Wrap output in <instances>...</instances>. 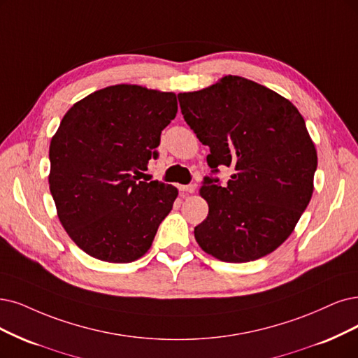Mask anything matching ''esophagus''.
Returning <instances> with one entry per match:
<instances>
[{"label": "esophagus", "mask_w": 358, "mask_h": 358, "mask_svg": "<svg viewBox=\"0 0 358 358\" xmlns=\"http://www.w3.org/2000/svg\"><path fill=\"white\" fill-rule=\"evenodd\" d=\"M196 184H187V186H178V189L181 190V192H186V193H194V190H196Z\"/></svg>", "instance_id": "obj_1"}]
</instances>
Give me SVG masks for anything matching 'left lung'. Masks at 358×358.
I'll return each mask as SVG.
<instances>
[{
    "label": "left lung",
    "instance_id": "left-lung-1",
    "mask_svg": "<svg viewBox=\"0 0 358 358\" xmlns=\"http://www.w3.org/2000/svg\"><path fill=\"white\" fill-rule=\"evenodd\" d=\"M184 121L209 148L210 176L201 194L209 205L194 227L196 242L226 262L273 252L295 229L310 203L317 153L295 106L242 76L194 92H180ZM235 174L221 187L217 168Z\"/></svg>",
    "mask_w": 358,
    "mask_h": 358
}]
</instances>
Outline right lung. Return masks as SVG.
Wrapping results in <instances>:
<instances>
[{"instance_id": "add662e5", "label": "right lung", "mask_w": 358, "mask_h": 358, "mask_svg": "<svg viewBox=\"0 0 358 358\" xmlns=\"http://www.w3.org/2000/svg\"><path fill=\"white\" fill-rule=\"evenodd\" d=\"M177 109L174 92L122 84L63 116L50 144V192L62 226L92 258L131 262L152 246L178 192L140 177Z\"/></svg>"}]
</instances>
